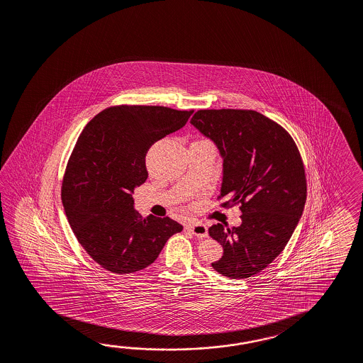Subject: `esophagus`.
Wrapping results in <instances>:
<instances>
[{"instance_id": "esophagus-1", "label": "esophagus", "mask_w": 363, "mask_h": 363, "mask_svg": "<svg viewBox=\"0 0 363 363\" xmlns=\"http://www.w3.org/2000/svg\"><path fill=\"white\" fill-rule=\"evenodd\" d=\"M187 231H190L193 235H196V238H201V239H203V238H207L208 235V233H207V227L205 225H202V223H194V225H186Z\"/></svg>"}]
</instances>
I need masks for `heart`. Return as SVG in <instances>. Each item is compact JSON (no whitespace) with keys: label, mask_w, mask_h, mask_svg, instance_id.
I'll list each match as a JSON object with an SVG mask.
<instances>
[{"label":"heart","mask_w":363,"mask_h":363,"mask_svg":"<svg viewBox=\"0 0 363 363\" xmlns=\"http://www.w3.org/2000/svg\"><path fill=\"white\" fill-rule=\"evenodd\" d=\"M196 143H208V141L207 140H198Z\"/></svg>","instance_id":"b5f03b06"}]
</instances>
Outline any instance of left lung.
Here are the masks:
<instances>
[{"label":"left lung","mask_w":363,"mask_h":363,"mask_svg":"<svg viewBox=\"0 0 363 363\" xmlns=\"http://www.w3.org/2000/svg\"><path fill=\"white\" fill-rule=\"evenodd\" d=\"M223 158L220 206L239 205L242 225L218 223L208 234L223 247L216 272L247 279L281 254L306 201L304 162L292 136L252 109H199L190 120Z\"/></svg>","instance_id":"obj_1"}]
</instances>
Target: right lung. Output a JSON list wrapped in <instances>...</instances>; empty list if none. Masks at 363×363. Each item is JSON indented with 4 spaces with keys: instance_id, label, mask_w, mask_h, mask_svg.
Masks as SVG:
<instances>
[{
    "instance_id": "right-lung-1",
    "label": "right lung",
    "mask_w": 363,
    "mask_h": 363,
    "mask_svg": "<svg viewBox=\"0 0 363 363\" xmlns=\"http://www.w3.org/2000/svg\"><path fill=\"white\" fill-rule=\"evenodd\" d=\"M193 113L160 106H115L82 130L62 181V202L79 243L99 265L132 274L156 260L176 220L143 218L133 190L147 178L149 147L184 127Z\"/></svg>"
}]
</instances>
